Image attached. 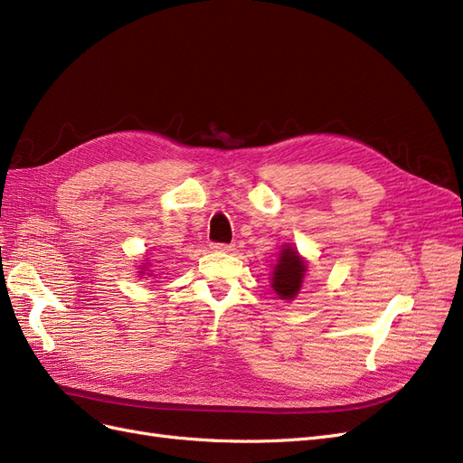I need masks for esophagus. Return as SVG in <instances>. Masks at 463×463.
Masks as SVG:
<instances>
[{
  "mask_svg": "<svg viewBox=\"0 0 463 463\" xmlns=\"http://www.w3.org/2000/svg\"><path fill=\"white\" fill-rule=\"evenodd\" d=\"M210 249L223 250V253H230V250L235 249V245L233 243H213V245H210Z\"/></svg>",
  "mask_w": 463,
  "mask_h": 463,
  "instance_id": "obj_1",
  "label": "esophagus"
}]
</instances>
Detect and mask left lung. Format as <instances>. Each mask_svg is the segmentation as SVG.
Segmentation results:
<instances>
[{"label": "left lung", "mask_w": 463, "mask_h": 463, "mask_svg": "<svg viewBox=\"0 0 463 463\" xmlns=\"http://www.w3.org/2000/svg\"><path fill=\"white\" fill-rule=\"evenodd\" d=\"M307 270V264L298 255V250L284 249L282 257H279V264L274 270L272 288L282 299H293L301 289L303 276Z\"/></svg>", "instance_id": "left-lung-1"}]
</instances>
